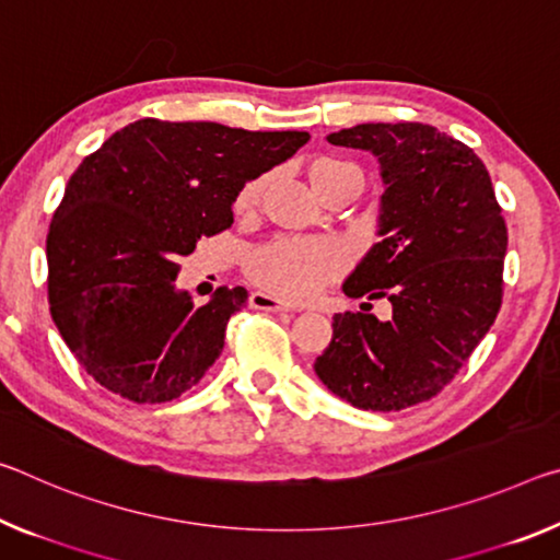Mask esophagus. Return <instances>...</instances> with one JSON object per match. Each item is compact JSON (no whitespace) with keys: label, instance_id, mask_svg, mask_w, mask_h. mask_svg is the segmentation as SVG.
<instances>
[{"label":"esophagus","instance_id":"1","mask_svg":"<svg viewBox=\"0 0 560 560\" xmlns=\"http://www.w3.org/2000/svg\"><path fill=\"white\" fill-rule=\"evenodd\" d=\"M248 304L259 308V312H294V306L281 304L279 299H273L271 294H264V291H254V294L248 296Z\"/></svg>","mask_w":560,"mask_h":560}]
</instances>
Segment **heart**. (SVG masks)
<instances>
[{"mask_svg": "<svg viewBox=\"0 0 560 560\" xmlns=\"http://www.w3.org/2000/svg\"><path fill=\"white\" fill-rule=\"evenodd\" d=\"M349 174L361 176L357 166L339 159H316L312 164V182L322 197ZM264 186V176L246 182L236 197V211L248 214L259 207ZM343 269L346 256L336 244L294 242V238H279V242L259 246L246 261V271L256 287L287 301L312 299L326 283L339 279Z\"/></svg>", "mask_w": 560, "mask_h": 560, "instance_id": "b5f03b06", "label": "heart"}]
</instances>
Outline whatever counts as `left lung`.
Segmentation results:
<instances>
[{"label":"left lung","instance_id":"1","mask_svg":"<svg viewBox=\"0 0 560 560\" xmlns=\"http://www.w3.org/2000/svg\"><path fill=\"white\" fill-rule=\"evenodd\" d=\"M381 162V242L343 283L351 299H388L334 316L316 359L328 392L363 411H401L456 378L501 312L509 229L491 176L464 141L419 121L359 124L328 135Z\"/></svg>","mask_w":560,"mask_h":560}]
</instances>
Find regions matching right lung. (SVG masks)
Instances as JSON below:
<instances>
[{
	"label": "right lung",
	"instance_id": "add662e5",
	"mask_svg": "<svg viewBox=\"0 0 560 560\" xmlns=\"http://www.w3.org/2000/svg\"><path fill=\"white\" fill-rule=\"evenodd\" d=\"M306 141V131L139 119L84 156L49 224L47 296L96 384L135 404L199 384L246 289H217L197 306L174 289L176 261L232 226L242 186Z\"/></svg>",
	"mask_w": 560,
	"mask_h": 560
}]
</instances>
